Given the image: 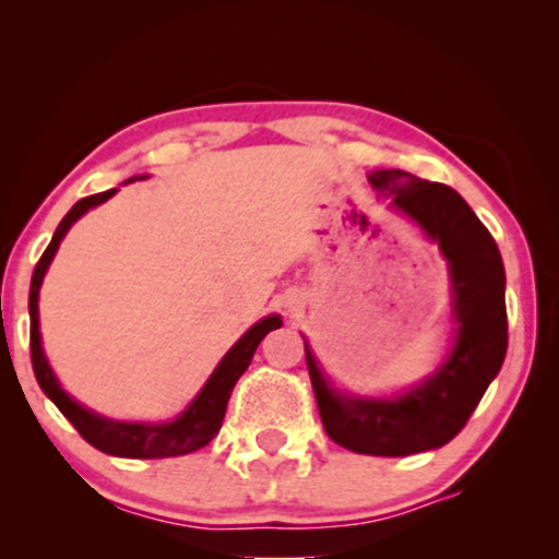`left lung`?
<instances>
[{
	"instance_id": "8db88e82",
	"label": "left lung",
	"mask_w": 559,
	"mask_h": 559,
	"mask_svg": "<svg viewBox=\"0 0 559 559\" xmlns=\"http://www.w3.org/2000/svg\"><path fill=\"white\" fill-rule=\"evenodd\" d=\"M369 182L438 241L453 282L455 341L440 369L394 400L335 392L305 343L312 392L328 438L361 455L402 457L442 448L463 430L507 356L503 262L471 205L442 182L377 170Z\"/></svg>"
}]
</instances>
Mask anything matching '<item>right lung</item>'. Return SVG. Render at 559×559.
Segmentation results:
<instances>
[{
	"mask_svg": "<svg viewBox=\"0 0 559 559\" xmlns=\"http://www.w3.org/2000/svg\"><path fill=\"white\" fill-rule=\"evenodd\" d=\"M117 193V188L106 190V193H96L88 198H81L71 211L66 213V218L60 221L56 234L48 243V249L43 251L40 262H37L33 272V282H29V354H33V371L37 384L45 394L50 396L52 404L63 412L68 423L81 432V438L91 442L96 450L119 457H175V455H188L193 450H201L203 445L216 438L224 423L228 396H231L236 381L243 371L249 369L254 350L262 338L274 328H282L280 316H270L259 320L257 325H251L239 341L234 343L231 350L221 358L216 371L211 373V379L205 381V386L198 392L193 402L188 404V409L180 417H175L173 423L163 425H142V423H117V419H106L102 415L81 407L79 402H73L63 389H60L56 373H52L48 358L43 354L40 343V320H37V293H40L43 277L48 272V266L56 257V251L63 241L75 221L94 205L109 201Z\"/></svg>",
	"mask_w": 559,
	"mask_h": 559,
	"instance_id": "add662e5",
	"label": "right lung"
}]
</instances>
